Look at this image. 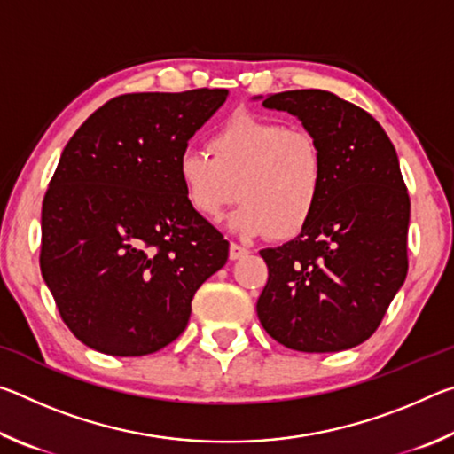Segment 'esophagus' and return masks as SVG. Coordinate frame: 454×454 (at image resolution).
Returning a JSON list of instances; mask_svg holds the SVG:
<instances>
[{
  "label": "esophagus",
  "instance_id": "1",
  "mask_svg": "<svg viewBox=\"0 0 454 454\" xmlns=\"http://www.w3.org/2000/svg\"><path fill=\"white\" fill-rule=\"evenodd\" d=\"M250 252H248V248H244V246H240V244H236V242H230V252H228V256H230V260H240V258H244V256H248Z\"/></svg>",
  "mask_w": 454,
  "mask_h": 454
}]
</instances>
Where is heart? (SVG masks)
<instances>
[{"mask_svg":"<svg viewBox=\"0 0 454 454\" xmlns=\"http://www.w3.org/2000/svg\"><path fill=\"white\" fill-rule=\"evenodd\" d=\"M178 178L190 208L204 220L218 222L238 196L236 232L290 238L318 210L326 168L317 137L306 129L236 114L212 134L210 153H180Z\"/></svg>","mask_w":454,"mask_h":454,"instance_id":"b5f03b06","label":"heart"}]
</instances>
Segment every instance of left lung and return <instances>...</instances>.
<instances>
[{"label": "left lung", "instance_id": "left-lung-1", "mask_svg": "<svg viewBox=\"0 0 454 454\" xmlns=\"http://www.w3.org/2000/svg\"><path fill=\"white\" fill-rule=\"evenodd\" d=\"M262 104L317 137L326 184L302 232L260 250V325L292 350L352 348L374 334L409 270L411 198L396 150L371 114L330 91H280Z\"/></svg>", "mask_w": 454, "mask_h": 454}]
</instances>
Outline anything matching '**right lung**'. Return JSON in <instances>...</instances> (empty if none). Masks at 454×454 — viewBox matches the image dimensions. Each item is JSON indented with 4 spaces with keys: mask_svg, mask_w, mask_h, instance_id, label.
<instances>
[{
    "mask_svg": "<svg viewBox=\"0 0 454 454\" xmlns=\"http://www.w3.org/2000/svg\"><path fill=\"white\" fill-rule=\"evenodd\" d=\"M228 90L142 91L106 102L61 152L42 204V276L86 347L144 356L188 325L192 298L228 260L190 208L178 158Z\"/></svg>",
    "mask_w": 454,
    "mask_h": 454,
    "instance_id": "add662e5",
    "label": "right lung"
}]
</instances>
